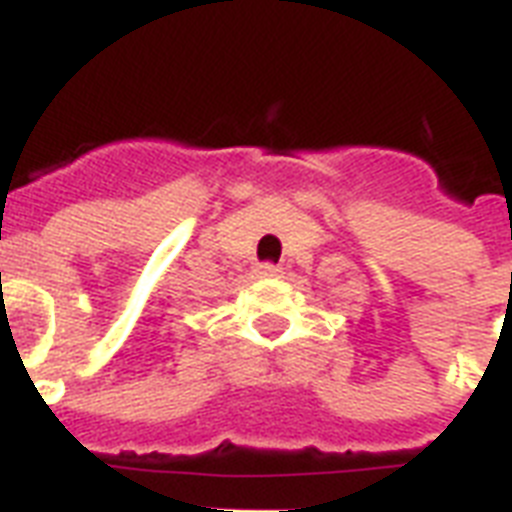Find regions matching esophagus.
I'll return each mask as SVG.
<instances>
[{
	"mask_svg": "<svg viewBox=\"0 0 512 512\" xmlns=\"http://www.w3.org/2000/svg\"><path fill=\"white\" fill-rule=\"evenodd\" d=\"M280 272L282 269L275 267V264H259V267H256V275L259 277H280Z\"/></svg>",
	"mask_w": 512,
	"mask_h": 512,
	"instance_id": "1",
	"label": "esophagus"
}]
</instances>
